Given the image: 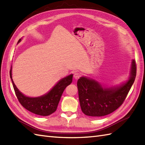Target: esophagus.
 I'll return each mask as SVG.
<instances>
[{
  "label": "esophagus",
  "mask_w": 145,
  "mask_h": 145,
  "mask_svg": "<svg viewBox=\"0 0 145 145\" xmlns=\"http://www.w3.org/2000/svg\"><path fill=\"white\" fill-rule=\"evenodd\" d=\"M80 77V74L79 73H75L73 74V78H74V79L75 80H77Z\"/></svg>",
  "instance_id": "obj_1"
}]
</instances>
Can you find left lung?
Segmentation results:
<instances>
[{
	"mask_svg": "<svg viewBox=\"0 0 145 145\" xmlns=\"http://www.w3.org/2000/svg\"><path fill=\"white\" fill-rule=\"evenodd\" d=\"M136 72L135 61L132 60L127 79L116 86L102 84L90 77H80L77 87L83 113L89 116L101 117L118 109L134 82Z\"/></svg>",
	"mask_w": 145,
	"mask_h": 145,
	"instance_id": "8db88e82",
	"label": "left lung"
}]
</instances>
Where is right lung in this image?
<instances>
[{"instance_id":"add662e5","label":"right lung","mask_w":145,"mask_h":145,"mask_svg":"<svg viewBox=\"0 0 145 145\" xmlns=\"http://www.w3.org/2000/svg\"><path fill=\"white\" fill-rule=\"evenodd\" d=\"M22 39L23 38L20 39L18 43L21 42ZM10 75L14 92L21 104L31 112L44 116L50 115L56 110L63 92L67 86L71 84L73 78V74H70L57 81L47 93L39 97H29L20 92L14 84L12 79V66L11 67Z\"/></svg>"}]
</instances>
